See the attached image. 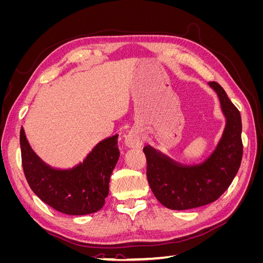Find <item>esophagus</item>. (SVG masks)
Wrapping results in <instances>:
<instances>
[{"label":"esophagus","instance_id":"obj_1","mask_svg":"<svg viewBox=\"0 0 263 263\" xmlns=\"http://www.w3.org/2000/svg\"><path fill=\"white\" fill-rule=\"evenodd\" d=\"M125 144L128 147H139L142 144V140H141V137L139 136L138 133L130 132L126 136Z\"/></svg>","mask_w":263,"mask_h":263}]
</instances>
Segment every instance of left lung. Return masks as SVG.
I'll return each mask as SVG.
<instances>
[{"mask_svg": "<svg viewBox=\"0 0 263 263\" xmlns=\"http://www.w3.org/2000/svg\"><path fill=\"white\" fill-rule=\"evenodd\" d=\"M209 84L217 92L226 118V128L216 150L204 163L182 166L157 153L142 149L147 160V179L157 200L165 208L183 211L210 204L232 184L242 159L241 116L220 84Z\"/></svg>", "mask_w": 263, "mask_h": 263, "instance_id": "1", "label": "left lung"}]
</instances>
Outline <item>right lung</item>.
<instances>
[{"label":"right lung","mask_w":263,"mask_h":263,"mask_svg":"<svg viewBox=\"0 0 263 263\" xmlns=\"http://www.w3.org/2000/svg\"><path fill=\"white\" fill-rule=\"evenodd\" d=\"M117 135L101 141L72 170H54L46 165L29 147L21 128L22 165L29 187L50 208L68 215L100 211L108 194L109 178L119 157Z\"/></svg>","instance_id":"obj_1"}]
</instances>
